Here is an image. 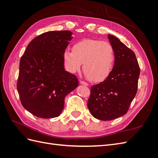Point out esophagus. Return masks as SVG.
Here are the masks:
<instances>
[{"label":"esophagus","mask_w":158,"mask_h":158,"mask_svg":"<svg viewBox=\"0 0 158 158\" xmlns=\"http://www.w3.org/2000/svg\"><path fill=\"white\" fill-rule=\"evenodd\" d=\"M80 83L81 84L84 85H88V84L87 82H84V81H83V80H80Z\"/></svg>","instance_id":"34e87169"}]
</instances>
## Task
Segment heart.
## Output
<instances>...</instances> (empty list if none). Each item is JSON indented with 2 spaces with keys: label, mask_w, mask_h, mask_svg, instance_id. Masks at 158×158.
<instances>
[{
  "label": "heart",
  "mask_w": 158,
  "mask_h": 158,
  "mask_svg": "<svg viewBox=\"0 0 158 158\" xmlns=\"http://www.w3.org/2000/svg\"><path fill=\"white\" fill-rule=\"evenodd\" d=\"M64 63L70 73L78 71L82 63L83 70L88 80L99 82L111 73L115 61L113 46L108 41L84 39L73 45V51L63 53Z\"/></svg>",
  "instance_id": "heart-1"
}]
</instances>
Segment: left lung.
I'll return each mask as SVG.
<instances>
[{
    "label": "left lung",
    "mask_w": 158,
    "mask_h": 158,
    "mask_svg": "<svg viewBox=\"0 0 158 158\" xmlns=\"http://www.w3.org/2000/svg\"><path fill=\"white\" fill-rule=\"evenodd\" d=\"M115 52L111 73L91 87L88 107L92 115L110 121L126 114L137 92L140 67L136 55L117 37L108 35Z\"/></svg>",
    "instance_id": "8db88e82"
}]
</instances>
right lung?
<instances>
[{"label": "right lung", "instance_id": "add662e5", "mask_svg": "<svg viewBox=\"0 0 158 158\" xmlns=\"http://www.w3.org/2000/svg\"><path fill=\"white\" fill-rule=\"evenodd\" d=\"M68 30L47 31L34 38L20 61L17 89L23 107L33 115H60L64 98L78 85L64 69L63 53L72 39Z\"/></svg>", "mask_w": 158, "mask_h": 158}]
</instances>
